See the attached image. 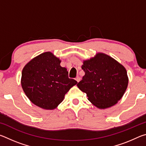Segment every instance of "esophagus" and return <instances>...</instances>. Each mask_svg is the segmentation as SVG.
I'll return each instance as SVG.
<instances>
[{"instance_id":"obj_1","label":"esophagus","mask_w":146,"mask_h":146,"mask_svg":"<svg viewBox=\"0 0 146 146\" xmlns=\"http://www.w3.org/2000/svg\"><path fill=\"white\" fill-rule=\"evenodd\" d=\"M75 80L77 81V82H79V81L80 80V78L79 77V76H76V78H75Z\"/></svg>"}]
</instances>
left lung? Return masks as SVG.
I'll use <instances>...</instances> for the list:
<instances>
[{"mask_svg":"<svg viewBox=\"0 0 146 146\" xmlns=\"http://www.w3.org/2000/svg\"><path fill=\"white\" fill-rule=\"evenodd\" d=\"M85 72L78 88L99 109L111 107L121 99L128 85L125 68L114 58L102 53L83 62Z\"/></svg>","mask_w":146,"mask_h":146,"instance_id":"obj_1","label":"left lung"}]
</instances>
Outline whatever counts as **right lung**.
<instances>
[{"label":"right lung","instance_id":"right-lung-1","mask_svg":"<svg viewBox=\"0 0 146 146\" xmlns=\"http://www.w3.org/2000/svg\"><path fill=\"white\" fill-rule=\"evenodd\" d=\"M51 52L32 59L22 72L21 85L27 97L35 105L44 110H54L62 102L68 91L77 82L69 78L68 71Z\"/></svg>","mask_w":146,"mask_h":146}]
</instances>
